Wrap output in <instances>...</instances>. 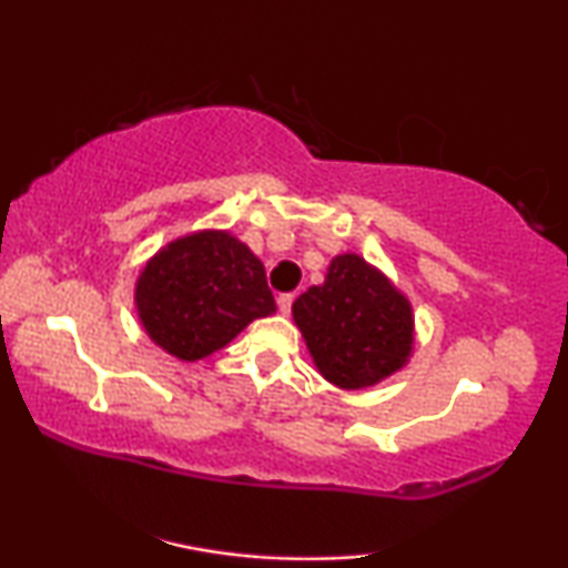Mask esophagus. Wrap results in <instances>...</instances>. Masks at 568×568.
<instances>
[{
    "mask_svg": "<svg viewBox=\"0 0 568 568\" xmlns=\"http://www.w3.org/2000/svg\"><path fill=\"white\" fill-rule=\"evenodd\" d=\"M292 302H294V294H278V297H276L278 313H282V315H290V310H292Z\"/></svg>",
    "mask_w": 568,
    "mask_h": 568,
    "instance_id": "34e87169",
    "label": "esophagus"
}]
</instances>
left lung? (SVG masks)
Here are the masks:
<instances>
[{
    "label": "left lung",
    "instance_id": "1",
    "mask_svg": "<svg viewBox=\"0 0 568 568\" xmlns=\"http://www.w3.org/2000/svg\"><path fill=\"white\" fill-rule=\"evenodd\" d=\"M315 369L341 390H364L400 372L414 356V305L393 278L359 253L328 263L292 305Z\"/></svg>",
    "mask_w": 568,
    "mask_h": 568
}]
</instances>
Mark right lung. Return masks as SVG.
Instances as JSON below:
<instances>
[{
    "label": "right lung",
    "instance_id": "1",
    "mask_svg": "<svg viewBox=\"0 0 568 568\" xmlns=\"http://www.w3.org/2000/svg\"><path fill=\"white\" fill-rule=\"evenodd\" d=\"M134 307L154 346L181 362L220 352L276 313L266 268L230 230H193L162 245L134 282Z\"/></svg>",
    "mask_w": 568,
    "mask_h": 568
}]
</instances>
